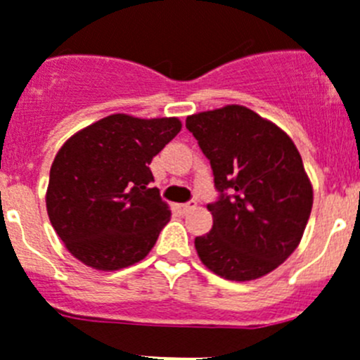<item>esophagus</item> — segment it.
<instances>
[{
	"label": "esophagus",
	"mask_w": 360,
	"mask_h": 360,
	"mask_svg": "<svg viewBox=\"0 0 360 360\" xmlns=\"http://www.w3.org/2000/svg\"><path fill=\"white\" fill-rule=\"evenodd\" d=\"M177 208H179L181 214H188V212H192V210H194L195 203H181V205H177Z\"/></svg>",
	"instance_id": "1"
}]
</instances>
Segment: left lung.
<instances>
[{
  "label": "left lung",
  "instance_id": "obj_1",
  "mask_svg": "<svg viewBox=\"0 0 360 360\" xmlns=\"http://www.w3.org/2000/svg\"><path fill=\"white\" fill-rule=\"evenodd\" d=\"M214 174V225L195 238L199 259L217 276L249 282L295 252L313 207V186L285 131L245 105L186 117Z\"/></svg>",
  "mask_w": 360,
  "mask_h": 360
}]
</instances>
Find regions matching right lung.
<instances>
[{
	"instance_id": "obj_1",
	"label": "right lung",
	"mask_w": 360,
	"mask_h": 360,
	"mask_svg": "<svg viewBox=\"0 0 360 360\" xmlns=\"http://www.w3.org/2000/svg\"><path fill=\"white\" fill-rule=\"evenodd\" d=\"M181 120L115 113L69 137L54 157L47 214L65 249L87 267L117 271L155 245L170 208L150 188V162Z\"/></svg>"
}]
</instances>
